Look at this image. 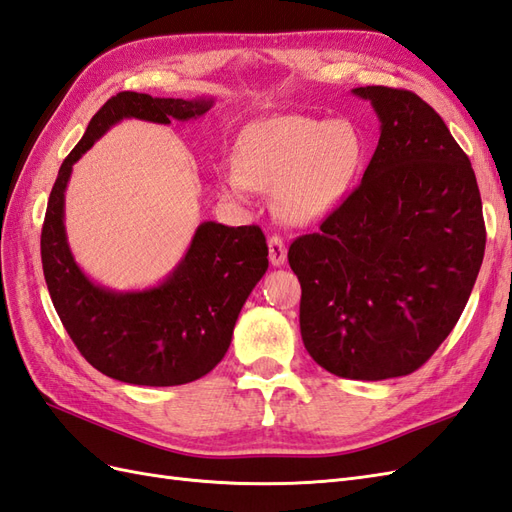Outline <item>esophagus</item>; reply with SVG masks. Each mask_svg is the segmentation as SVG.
Listing matches in <instances>:
<instances>
[{
	"instance_id": "34e87169",
	"label": "esophagus",
	"mask_w": 512,
	"mask_h": 512,
	"mask_svg": "<svg viewBox=\"0 0 512 512\" xmlns=\"http://www.w3.org/2000/svg\"><path fill=\"white\" fill-rule=\"evenodd\" d=\"M268 251H270V264L272 266H283L287 259V248L281 236H272L268 240Z\"/></svg>"
}]
</instances>
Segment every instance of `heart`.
Masks as SVG:
<instances>
[{
	"mask_svg": "<svg viewBox=\"0 0 512 512\" xmlns=\"http://www.w3.org/2000/svg\"><path fill=\"white\" fill-rule=\"evenodd\" d=\"M362 158L364 143L352 122L276 115L242 135L238 167L223 173V191L236 201L251 199L255 188L274 191L287 221L309 225L352 191Z\"/></svg>",
	"mask_w": 512,
	"mask_h": 512,
	"instance_id": "heart-1",
	"label": "heart"
}]
</instances>
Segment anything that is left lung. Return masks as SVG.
Wrapping results in <instances>:
<instances>
[{"mask_svg":"<svg viewBox=\"0 0 512 512\" xmlns=\"http://www.w3.org/2000/svg\"><path fill=\"white\" fill-rule=\"evenodd\" d=\"M379 118L362 182L317 233L294 240L300 332L326 371L377 382L425 364L459 321L485 257L470 158L407 90H352Z\"/></svg>","mask_w":512,"mask_h":512,"instance_id":"1","label":"left lung"}]
</instances>
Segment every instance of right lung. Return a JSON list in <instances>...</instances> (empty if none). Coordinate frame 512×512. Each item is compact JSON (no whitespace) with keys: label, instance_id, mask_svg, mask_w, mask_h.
Here are the masks:
<instances>
[{"label":"right lung","instance_id":"obj_1","mask_svg":"<svg viewBox=\"0 0 512 512\" xmlns=\"http://www.w3.org/2000/svg\"><path fill=\"white\" fill-rule=\"evenodd\" d=\"M212 105V98L111 96L66 156L49 195L40 255L53 306L81 356L124 384L180 386L210 373L227 354L242 306L268 270V244L257 225L206 221L163 283L135 291L102 287L79 268L66 238L64 193L72 165L122 120L188 122Z\"/></svg>","mask_w":512,"mask_h":512}]
</instances>
